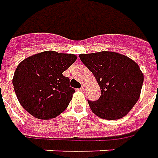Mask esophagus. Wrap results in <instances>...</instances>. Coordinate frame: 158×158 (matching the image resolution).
I'll return each mask as SVG.
<instances>
[{"label": "esophagus", "instance_id": "obj_1", "mask_svg": "<svg viewBox=\"0 0 158 158\" xmlns=\"http://www.w3.org/2000/svg\"><path fill=\"white\" fill-rule=\"evenodd\" d=\"M80 89H81V90H82V91H84V92H85V90H86V87L85 86V85H82Z\"/></svg>", "mask_w": 158, "mask_h": 158}]
</instances>
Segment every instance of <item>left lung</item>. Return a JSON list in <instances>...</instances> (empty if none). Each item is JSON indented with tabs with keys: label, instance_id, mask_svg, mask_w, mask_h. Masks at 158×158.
<instances>
[{
	"label": "left lung",
	"instance_id": "1",
	"mask_svg": "<svg viewBox=\"0 0 158 158\" xmlns=\"http://www.w3.org/2000/svg\"><path fill=\"white\" fill-rule=\"evenodd\" d=\"M98 81L101 96L88 101L92 112L104 120H118L133 109L140 97L144 75L129 57L110 51L79 55Z\"/></svg>",
	"mask_w": 158,
	"mask_h": 158
}]
</instances>
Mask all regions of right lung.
I'll list each match as a JSON object with an SVG mask.
<instances>
[{"instance_id":"1","label":"right lung","mask_w":158,"mask_h":158,"mask_svg":"<svg viewBox=\"0 0 158 158\" xmlns=\"http://www.w3.org/2000/svg\"><path fill=\"white\" fill-rule=\"evenodd\" d=\"M77 60L73 54L52 50L29 56L18 65L13 78L18 100L28 113L40 120L58 116L75 92L62 74Z\"/></svg>"}]
</instances>
